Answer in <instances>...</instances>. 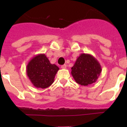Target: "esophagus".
<instances>
[{"label":"esophagus","instance_id":"34e87169","mask_svg":"<svg viewBox=\"0 0 127 127\" xmlns=\"http://www.w3.org/2000/svg\"><path fill=\"white\" fill-rule=\"evenodd\" d=\"M61 69H66V64H63L61 66Z\"/></svg>","mask_w":127,"mask_h":127}]
</instances>
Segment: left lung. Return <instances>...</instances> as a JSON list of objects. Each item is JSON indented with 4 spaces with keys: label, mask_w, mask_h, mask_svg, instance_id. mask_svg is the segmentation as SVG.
Instances as JSON below:
<instances>
[{
    "label": "left lung",
    "mask_w": 127,
    "mask_h": 127,
    "mask_svg": "<svg viewBox=\"0 0 127 127\" xmlns=\"http://www.w3.org/2000/svg\"><path fill=\"white\" fill-rule=\"evenodd\" d=\"M102 69L98 60L92 55L81 53L71 68V74L77 84L88 86L96 82Z\"/></svg>",
    "instance_id": "left-lung-1"
}]
</instances>
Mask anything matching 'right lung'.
Returning <instances> with one entry per match:
<instances>
[{
    "instance_id": "right-lung-1",
    "label": "right lung",
    "mask_w": 127,
    "mask_h": 127,
    "mask_svg": "<svg viewBox=\"0 0 127 127\" xmlns=\"http://www.w3.org/2000/svg\"><path fill=\"white\" fill-rule=\"evenodd\" d=\"M60 69L55 64H51L45 54L34 56L26 66V74L35 87L48 88L54 82L55 75Z\"/></svg>"
}]
</instances>
